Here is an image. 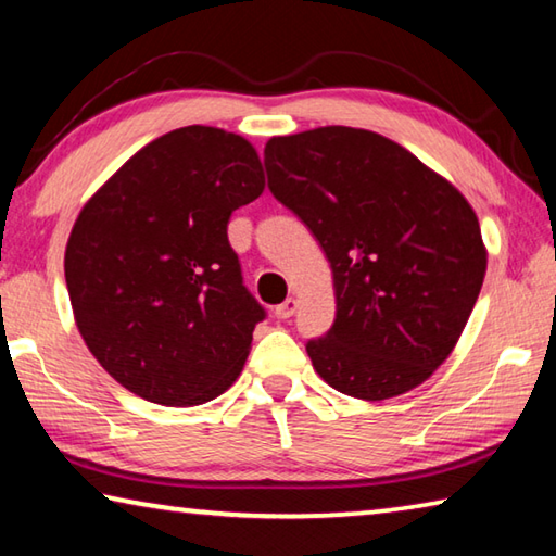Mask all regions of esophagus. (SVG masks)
<instances>
[{
  "mask_svg": "<svg viewBox=\"0 0 556 556\" xmlns=\"http://www.w3.org/2000/svg\"><path fill=\"white\" fill-rule=\"evenodd\" d=\"M296 308H299V301L296 299H287L285 304H279L277 308H275V314H277V318H291L296 314Z\"/></svg>",
  "mask_w": 556,
  "mask_h": 556,
  "instance_id": "1",
  "label": "esophagus"
}]
</instances>
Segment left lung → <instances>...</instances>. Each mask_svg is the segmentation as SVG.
<instances>
[{
  "instance_id": "8db88e82",
  "label": "left lung",
  "mask_w": 556,
  "mask_h": 556,
  "mask_svg": "<svg viewBox=\"0 0 556 556\" xmlns=\"http://www.w3.org/2000/svg\"><path fill=\"white\" fill-rule=\"evenodd\" d=\"M267 186L333 269L336 321L306 343L316 372L357 400L425 382L473 312L485 248L454 186L375 131L318 127L265 147Z\"/></svg>"
}]
</instances>
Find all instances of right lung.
Instances as JSON below:
<instances>
[{
    "mask_svg": "<svg viewBox=\"0 0 556 556\" xmlns=\"http://www.w3.org/2000/svg\"><path fill=\"white\" fill-rule=\"evenodd\" d=\"M262 188L250 142L193 125L147 144L80 211L65 285L83 341L122 388L191 407L238 378L267 312L228 220Z\"/></svg>",
    "mask_w": 556,
    "mask_h": 556,
    "instance_id": "1",
    "label": "right lung"
}]
</instances>
